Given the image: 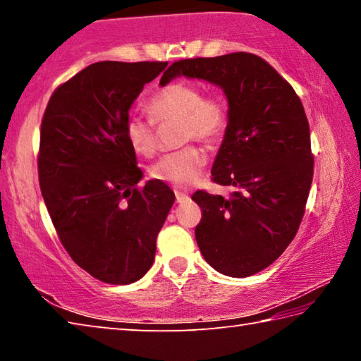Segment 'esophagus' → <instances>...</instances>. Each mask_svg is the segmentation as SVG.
<instances>
[{
  "label": "esophagus",
  "mask_w": 361,
  "mask_h": 361,
  "mask_svg": "<svg viewBox=\"0 0 361 361\" xmlns=\"http://www.w3.org/2000/svg\"><path fill=\"white\" fill-rule=\"evenodd\" d=\"M175 197H176V202L183 204V202H188L189 200V195L185 191H180V189H175Z\"/></svg>",
  "instance_id": "obj_1"
}]
</instances>
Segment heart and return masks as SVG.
<instances>
[{"mask_svg": "<svg viewBox=\"0 0 361 361\" xmlns=\"http://www.w3.org/2000/svg\"><path fill=\"white\" fill-rule=\"evenodd\" d=\"M148 111L156 122H180V140L213 143L223 137L229 122L226 102L216 94L204 95L194 82L176 81L159 89L148 102ZM140 116L126 121V138L140 156L151 157L157 149L154 122ZM207 164L205 152L197 146H185L169 152L152 166L151 176L172 186H188L199 178Z\"/></svg>", "mask_w": 361, "mask_h": 361, "instance_id": "heart-1", "label": "heart"}]
</instances>
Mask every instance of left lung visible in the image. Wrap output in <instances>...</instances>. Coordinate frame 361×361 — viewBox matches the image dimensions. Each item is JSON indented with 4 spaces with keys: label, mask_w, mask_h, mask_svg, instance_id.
Here are the masks:
<instances>
[{
    "label": "left lung",
    "mask_w": 361,
    "mask_h": 361,
    "mask_svg": "<svg viewBox=\"0 0 361 361\" xmlns=\"http://www.w3.org/2000/svg\"><path fill=\"white\" fill-rule=\"evenodd\" d=\"M176 76L219 85L228 99L229 122L212 180L234 191L228 199L192 194L202 209L195 240L215 271L250 277L285 252L304 216L314 176L304 106L295 89L255 54L178 60L161 85Z\"/></svg>",
    "instance_id": "obj_1"
}]
</instances>
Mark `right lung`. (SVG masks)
<instances>
[{"instance_id":"1","label":"right lung","mask_w":361,"mask_h":361,"mask_svg":"<svg viewBox=\"0 0 361 361\" xmlns=\"http://www.w3.org/2000/svg\"><path fill=\"white\" fill-rule=\"evenodd\" d=\"M167 62H97L54 90L38 175L59 239L90 276L127 285L149 271L175 194L143 173L126 138L132 103Z\"/></svg>"}]
</instances>
